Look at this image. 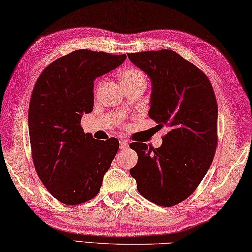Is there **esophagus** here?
I'll return each instance as SVG.
<instances>
[{"label": "esophagus", "mask_w": 252, "mask_h": 252, "mask_svg": "<svg viewBox=\"0 0 252 252\" xmlns=\"http://www.w3.org/2000/svg\"><path fill=\"white\" fill-rule=\"evenodd\" d=\"M119 143H120V148H121V149L129 148V143H127L126 140H125V138H121Z\"/></svg>", "instance_id": "1"}]
</instances>
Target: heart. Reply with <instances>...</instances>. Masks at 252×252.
Segmentation results:
<instances>
[{
	"instance_id": "1",
	"label": "heart",
	"mask_w": 252,
	"mask_h": 252,
	"mask_svg": "<svg viewBox=\"0 0 252 252\" xmlns=\"http://www.w3.org/2000/svg\"><path fill=\"white\" fill-rule=\"evenodd\" d=\"M120 81L122 84L136 83L138 81H146L144 73L137 69H126L120 74Z\"/></svg>"
}]
</instances>
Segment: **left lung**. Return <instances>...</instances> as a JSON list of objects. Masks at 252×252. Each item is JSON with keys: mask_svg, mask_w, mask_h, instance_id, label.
<instances>
[{"mask_svg": "<svg viewBox=\"0 0 252 252\" xmlns=\"http://www.w3.org/2000/svg\"><path fill=\"white\" fill-rule=\"evenodd\" d=\"M127 57L151 79L149 117L170 130L158 148L132 143L138 159L130 174L146 199L174 206L194 192L215 157V92L206 74L174 51L130 53Z\"/></svg>", "mask_w": 252, "mask_h": 252, "instance_id": "8db88e82", "label": "left lung"}]
</instances>
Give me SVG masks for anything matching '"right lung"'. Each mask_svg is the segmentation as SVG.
<instances>
[{
	"label": "right lung",
	"instance_id": "obj_1",
	"mask_svg": "<svg viewBox=\"0 0 252 252\" xmlns=\"http://www.w3.org/2000/svg\"><path fill=\"white\" fill-rule=\"evenodd\" d=\"M126 55L78 50L47 66L31 95L28 125L32 159L42 183L57 200L79 205L98 194L119 148L110 137L96 141L80 122L94 105L96 78Z\"/></svg>",
	"mask_w": 252,
	"mask_h": 252
}]
</instances>
